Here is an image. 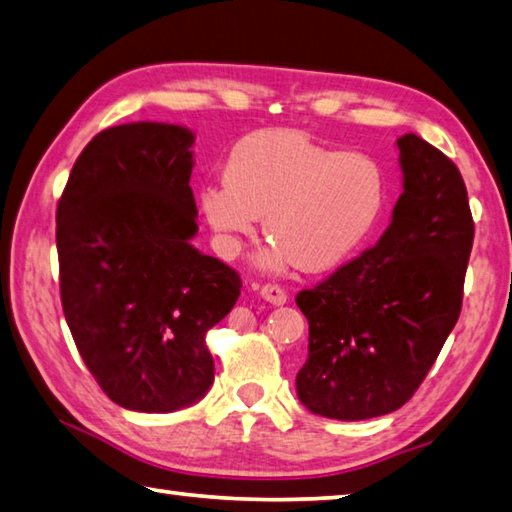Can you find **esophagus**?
Returning a JSON list of instances; mask_svg holds the SVG:
<instances>
[{
  "label": "esophagus",
  "instance_id": "esophagus-1",
  "mask_svg": "<svg viewBox=\"0 0 512 512\" xmlns=\"http://www.w3.org/2000/svg\"><path fill=\"white\" fill-rule=\"evenodd\" d=\"M259 295H262L266 302H271L275 306L286 304V291H284L282 286H277V284H264L262 288H259Z\"/></svg>",
  "mask_w": 512,
  "mask_h": 512
}]
</instances>
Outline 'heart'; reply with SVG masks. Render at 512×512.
Segmentation results:
<instances>
[{"instance_id": "obj_1", "label": "heart", "mask_w": 512, "mask_h": 512, "mask_svg": "<svg viewBox=\"0 0 512 512\" xmlns=\"http://www.w3.org/2000/svg\"><path fill=\"white\" fill-rule=\"evenodd\" d=\"M224 179L199 194L221 250L235 255L264 217L275 244L262 264L273 271L291 262L311 273L340 266L374 230L387 201L378 161L331 150L291 129L241 138L228 156Z\"/></svg>"}]
</instances>
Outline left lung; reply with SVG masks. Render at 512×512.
Instances as JSON below:
<instances>
[{"label":"left lung","instance_id":"left-lung-1","mask_svg":"<svg viewBox=\"0 0 512 512\" xmlns=\"http://www.w3.org/2000/svg\"><path fill=\"white\" fill-rule=\"evenodd\" d=\"M403 194L369 248L295 297L309 358L295 387L313 414L365 421L403 407L459 320L475 239L459 167L416 134L398 138Z\"/></svg>","mask_w":512,"mask_h":512}]
</instances>
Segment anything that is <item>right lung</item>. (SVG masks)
<instances>
[{"mask_svg":"<svg viewBox=\"0 0 512 512\" xmlns=\"http://www.w3.org/2000/svg\"><path fill=\"white\" fill-rule=\"evenodd\" d=\"M190 129L109 127L89 141L55 212L60 297L102 392L134 412L197 403L215 380L206 333L235 306L239 273L197 235Z\"/></svg>","mask_w":512,"mask_h":512,"instance_id":"1","label":"right lung"}]
</instances>
